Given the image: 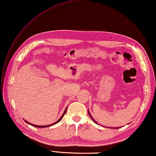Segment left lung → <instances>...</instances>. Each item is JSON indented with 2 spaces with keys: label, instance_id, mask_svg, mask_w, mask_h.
<instances>
[{
  "label": "left lung",
  "instance_id": "1",
  "mask_svg": "<svg viewBox=\"0 0 156 156\" xmlns=\"http://www.w3.org/2000/svg\"><path fill=\"white\" fill-rule=\"evenodd\" d=\"M88 113H89V112H88ZM89 116H90V117H91V119H92V120H93V122H95V123H97V122H95V120H94V119H93V118H92V117H91V115H90V113H89ZM114 129H115V127H114Z\"/></svg>",
  "mask_w": 156,
  "mask_h": 156
}]
</instances>
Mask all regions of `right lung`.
Listing matches in <instances>:
<instances>
[{
	"label": "right lung",
	"mask_w": 156,
	"mask_h": 156,
	"mask_svg": "<svg viewBox=\"0 0 156 156\" xmlns=\"http://www.w3.org/2000/svg\"><path fill=\"white\" fill-rule=\"evenodd\" d=\"M66 111H67V108H66V109H65V112H64V113H63V115H62V116L61 117V118L59 119H58V121H57V122H55V123H54L53 124H51V125H49V126H36V125H33V124H31V123H29L28 122H27V121L26 120H25V122H27V123H28V124H30V125H31V126H34V127H49V126H53V125H55V124H56V123H58V122H60V121L62 119V118H63V116H64V115H65V113H66Z\"/></svg>",
	"instance_id": "right-lung-1"
}]
</instances>
